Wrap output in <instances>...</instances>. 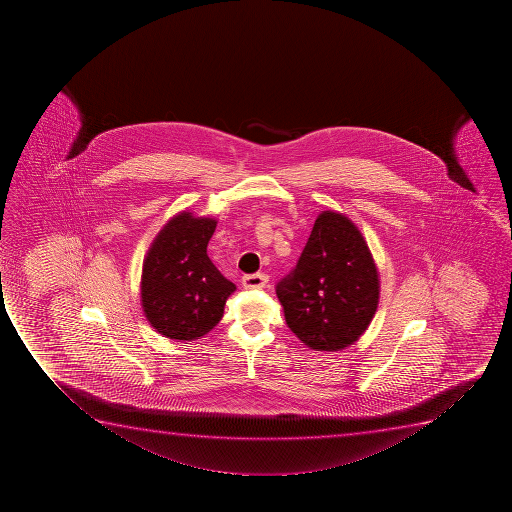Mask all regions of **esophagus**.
Instances as JSON below:
<instances>
[{"mask_svg": "<svg viewBox=\"0 0 512 512\" xmlns=\"http://www.w3.org/2000/svg\"><path fill=\"white\" fill-rule=\"evenodd\" d=\"M269 283V276L267 274H252V276H245L241 279L243 288L247 289H262L265 284Z\"/></svg>", "mask_w": 512, "mask_h": 512, "instance_id": "1", "label": "esophagus"}]
</instances>
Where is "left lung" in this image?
Here are the masks:
<instances>
[{"label": "left lung", "mask_w": 512, "mask_h": 512, "mask_svg": "<svg viewBox=\"0 0 512 512\" xmlns=\"http://www.w3.org/2000/svg\"><path fill=\"white\" fill-rule=\"evenodd\" d=\"M284 319L315 351H341L367 331L380 276L365 236L343 212H320L295 271L277 284Z\"/></svg>", "instance_id": "1"}]
</instances>
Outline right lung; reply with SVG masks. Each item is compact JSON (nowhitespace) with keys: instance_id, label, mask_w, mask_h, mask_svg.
I'll return each mask as SVG.
<instances>
[{"instance_id":"right-lung-1","label":"right lung","mask_w":512,"mask_h":512,"mask_svg":"<svg viewBox=\"0 0 512 512\" xmlns=\"http://www.w3.org/2000/svg\"><path fill=\"white\" fill-rule=\"evenodd\" d=\"M217 219L181 211L164 224L145 253L140 303L147 322L178 343L200 339L223 319L235 284L207 255Z\"/></svg>"}]
</instances>
